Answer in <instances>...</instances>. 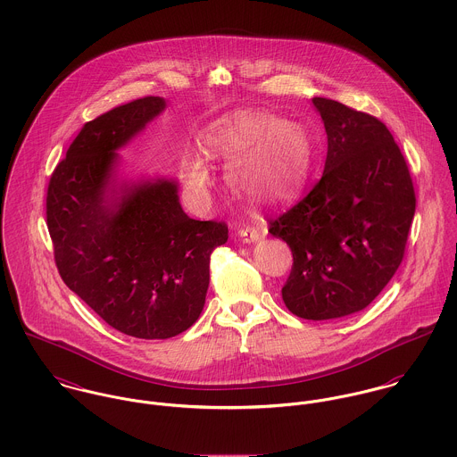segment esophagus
Returning a JSON list of instances; mask_svg holds the SVG:
<instances>
[{"label": "esophagus", "mask_w": 457, "mask_h": 457, "mask_svg": "<svg viewBox=\"0 0 457 457\" xmlns=\"http://www.w3.org/2000/svg\"><path fill=\"white\" fill-rule=\"evenodd\" d=\"M237 235H238L245 244H253V242H257V240L261 238V231L255 229V228H242V229H238Z\"/></svg>", "instance_id": "1"}]
</instances>
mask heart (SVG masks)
I'll return each mask as SVG.
<instances>
[{
	"label": "heart",
	"mask_w": 457,
	"mask_h": 457,
	"mask_svg": "<svg viewBox=\"0 0 457 457\" xmlns=\"http://www.w3.org/2000/svg\"><path fill=\"white\" fill-rule=\"evenodd\" d=\"M210 157L229 162V184L253 204H273L296 195L308 180L312 147L300 122L262 112H235L217 119L204 135ZM189 191L204 200L213 177L198 153L186 154Z\"/></svg>",
	"instance_id": "b5f03b06"
}]
</instances>
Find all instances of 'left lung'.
<instances>
[{"label": "left lung", "mask_w": 457, "mask_h": 457, "mask_svg": "<svg viewBox=\"0 0 457 457\" xmlns=\"http://www.w3.org/2000/svg\"><path fill=\"white\" fill-rule=\"evenodd\" d=\"M328 135L324 173L298 204L270 220L293 253L282 300L298 317L328 320L371 303L396 273L415 193L405 157L377 117L312 98Z\"/></svg>", "instance_id": "8db88e82"}]
</instances>
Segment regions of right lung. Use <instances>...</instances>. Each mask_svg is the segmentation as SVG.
Instances as JSON below:
<instances>
[{
  "label": "right lung",
  "instance_id": "right-lung-1",
  "mask_svg": "<svg viewBox=\"0 0 457 457\" xmlns=\"http://www.w3.org/2000/svg\"><path fill=\"white\" fill-rule=\"evenodd\" d=\"M166 108L159 96L87 122L49 182L47 226L64 284L117 331L164 340L204 306L210 253L228 226L191 219L175 179L119 177L120 155Z\"/></svg>",
  "mask_w": 457,
  "mask_h": 457
}]
</instances>
